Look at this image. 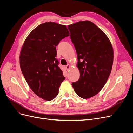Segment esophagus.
I'll return each mask as SVG.
<instances>
[{"instance_id": "34e87169", "label": "esophagus", "mask_w": 133, "mask_h": 133, "mask_svg": "<svg viewBox=\"0 0 133 133\" xmlns=\"http://www.w3.org/2000/svg\"><path fill=\"white\" fill-rule=\"evenodd\" d=\"M71 67V66L70 65H66V70L68 71L69 69H70V68Z\"/></svg>"}]
</instances>
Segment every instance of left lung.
<instances>
[{
    "label": "left lung",
    "instance_id": "obj_1",
    "mask_svg": "<svg viewBox=\"0 0 133 133\" xmlns=\"http://www.w3.org/2000/svg\"><path fill=\"white\" fill-rule=\"evenodd\" d=\"M68 29L80 71V78L72 85L79 97L89 98L99 93L107 82L113 63L112 47L104 32L90 21H80Z\"/></svg>",
    "mask_w": 133,
    "mask_h": 133
}]
</instances>
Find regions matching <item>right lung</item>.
I'll return each mask as SVG.
<instances>
[{"instance_id":"right-lung-1","label":"right lung","mask_w":133,"mask_h":133,"mask_svg":"<svg viewBox=\"0 0 133 133\" xmlns=\"http://www.w3.org/2000/svg\"><path fill=\"white\" fill-rule=\"evenodd\" d=\"M69 35L66 25L45 22L34 29L22 47L19 57L22 72L31 90L44 100L56 97L65 79L56 59V46Z\"/></svg>"}]
</instances>
